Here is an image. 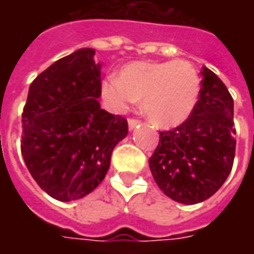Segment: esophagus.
Here are the masks:
<instances>
[{"instance_id": "esophagus-1", "label": "esophagus", "mask_w": 254, "mask_h": 254, "mask_svg": "<svg viewBox=\"0 0 254 254\" xmlns=\"http://www.w3.org/2000/svg\"><path fill=\"white\" fill-rule=\"evenodd\" d=\"M140 120H137V119H128V128L132 130V128H135V127H138L140 126Z\"/></svg>"}]
</instances>
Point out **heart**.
Instances as JSON below:
<instances>
[{
	"instance_id": "heart-1",
	"label": "heart",
	"mask_w": 254,
	"mask_h": 254,
	"mask_svg": "<svg viewBox=\"0 0 254 254\" xmlns=\"http://www.w3.org/2000/svg\"><path fill=\"white\" fill-rule=\"evenodd\" d=\"M102 94L114 112H126L142 100L145 117L160 128L177 127L190 117L200 94V76L188 61L131 62L117 77L102 84Z\"/></svg>"
}]
</instances>
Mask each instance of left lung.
<instances>
[{
  "label": "left lung",
  "instance_id": "1",
  "mask_svg": "<svg viewBox=\"0 0 254 254\" xmlns=\"http://www.w3.org/2000/svg\"><path fill=\"white\" fill-rule=\"evenodd\" d=\"M199 100L185 122L160 132L148 160L160 190L185 205L210 198L233 167L236 140L233 99L216 74L202 67Z\"/></svg>",
  "mask_w": 254,
  "mask_h": 254
}]
</instances>
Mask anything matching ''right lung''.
Wrapping results in <instances>:
<instances>
[{
  "label": "right lung",
  "mask_w": 254,
  "mask_h": 254,
  "mask_svg": "<svg viewBox=\"0 0 254 254\" xmlns=\"http://www.w3.org/2000/svg\"><path fill=\"white\" fill-rule=\"evenodd\" d=\"M79 49L56 61L29 86L21 152L38 185L62 202L80 199L106 177L127 120L100 109V64Z\"/></svg>",
  "instance_id": "obj_1"
}]
</instances>
